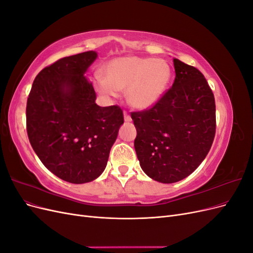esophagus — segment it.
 I'll return each instance as SVG.
<instances>
[{"label": "esophagus", "instance_id": "34e87169", "mask_svg": "<svg viewBox=\"0 0 253 253\" xmlns=\"http://www.w3.org/2000/svg\"><path fill=\"white\" fill-rule=\"evenodd\" d=\"M124 115H125V120H126V122H129V121H132V118H131V116H129V114H128V113H127L126 111H125Z\"/></svg>", "mask_w": 253, "mask_h": 253}]
</instances>
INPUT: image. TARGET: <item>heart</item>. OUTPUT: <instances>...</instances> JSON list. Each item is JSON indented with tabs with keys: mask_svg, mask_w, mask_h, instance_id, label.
<instances>
[{
	"mask_svg": "<svg viewBox=\"0 0 253 253\" xmlns=\"http://www.w3.org/2000/svg\"><path fill=\"white\" fill-rule=\"evenodd\" d=\"M170 79L171 67L166 60L122 57L110 61L103 67V77H96L94 87L108 97L126 89L127 102L143 110L159 100Z\"/></svg>",
	"mask_w": 253,
	"mask_h": 253,
	"instance_id": "obj_1",
	"label": "heart"
}]
</instances>
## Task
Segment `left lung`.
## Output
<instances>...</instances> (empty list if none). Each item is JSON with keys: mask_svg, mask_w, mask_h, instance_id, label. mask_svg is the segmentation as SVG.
Wrapping results in <instances>:
<instances>
[{"mask_svg": "<svg viewBox=\"0 0 253 253\" xmlns=\"http://www.w3.org/2000/svg\"><path fill=\"white\" fill-rule=\"evenodd\" d=\"M173 64L172 87L151 108L131 113L141 169L164 183L195 171L209 153L216 129L215 100L205 76L178 59Z\"/></svg>", "mask_w": 253, "mask_h": 253, "instance_id": "1", "label": "left lung"}]
</instances>
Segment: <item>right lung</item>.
Here are the masks:
<instances>
[{
    "instance_id": "right-lung-1",
    "label": "right lung",
    "mask_w": 253,
    "mask_h": 253,
    "mask_svg": "<svg viewBox=\"0 0 253 253\" xmlns=\"http://www.w3.org/2000/svg\"><path fill=\"white\" fill-rule=\"evenodd\" d=\"M96 58V51H85L44 67L27 98L30 144L52 174L72 183L91 181L104 171L125 121L120 106L95 103L94 86L83 74Z\"/></svg>"
}]
</instances>
